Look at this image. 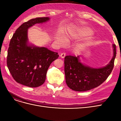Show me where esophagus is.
<instances>
[{
  "instance_id": "34e87169",
  "label": "esophagus",
  "mask_w": 121,
  "mask_h": 121,
  "mask_svg": "<svg viewBox=\"0 0 121 121\" xmlns=\"http://www.w3.org/2000/svg\"><path fill=\"white\" fill-rule=\"evenodd\" d=\"M65 54H65V52H63V53H61L60 54V57L61 58H64L65 57Z\"/></svg>"
}]
</instances>
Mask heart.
Returning <instances> with one entry per match:
<instances>
[{
  "instance_id": "heart-1",
  "label": "heart",
  "mask_w": 121,
  "mask_h": 121,
  "mask_svg": "<svg viewBox=\"0 0 121 121\" xmlns=\"http://www.w3.org/2000/svg\"><path fill=\"white\" fill-rule=\"evenodd\" d=\"M92 31H91L89 29H83L82 30H79L77 33V34L75 35V37H84V36H89L92 34ZM73 37L71 35H65V39L67 42H69L73 39ZM57 41L58 43L60 45H64L65 44V41L63 37L61 36H58L57 38Z\"/></svg>"
}]
</instances>
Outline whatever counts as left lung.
<instances>
[{
    "mask_svg": "<svg viewBox=\"0 0 121 121\" xmlns=\"http://www.w3.org/2000/svg\"><path fill=\"white\" fill-rule=\"evenodd\" d=\"M113 56L107 66L94 69L83 65L79 56H67L65 57V82L73 90L85 91L89 90L104 83L112 70L116 56V46L113 44Z\"/></svg>",
    "mask_w": 121,
    "mask_h": 121,
    "instance_id": "obj_1",
    "label": "left lung"
}]
</instances>
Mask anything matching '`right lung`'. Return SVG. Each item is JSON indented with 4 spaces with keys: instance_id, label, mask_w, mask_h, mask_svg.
I'll use <instances>...</instances> for the list:
<instances>
[{
    "instance_id": "right-lung-1",
    "label": "right lung",
    "mask_w": 121,
    "mask_h": 121,
    "mask_svg": "<svg viewBox=\"0 0 121 121\" xmlns=\"http://www.w3.org/2000/svg\"><path fill=\"white\" fill-rule=\"evenodd\" d=\"M49 19L48 17H37L24 23L10 39L7 65L13 78L18 83L30 87L41 86L45 81L49 65L59 56L57 52L45 47L28 45V29Z\"/></svg>"
}]
</instances>
